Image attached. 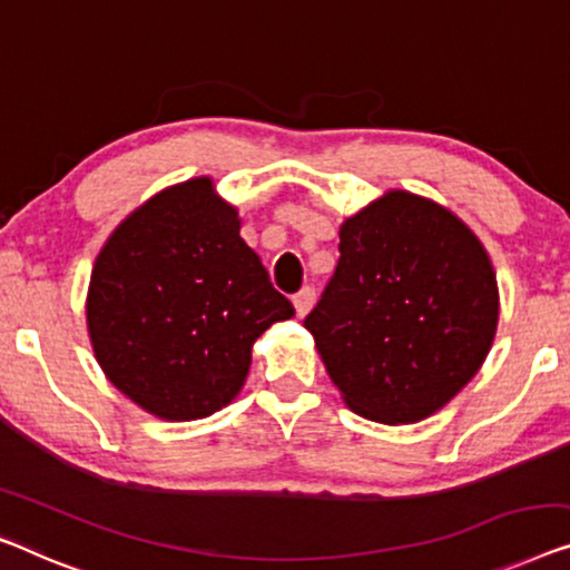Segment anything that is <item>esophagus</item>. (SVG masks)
I'll return each instance as SVG.
<instances>
[{"instance_id":"34e87169","label":"esophagus","mask_w":570,"mask_h":570,"mask_svg":"<svg viewBox=\"0 0 570 570\" xmlns=\"http://www.w3.org/2000/svg\"><path fill=\"white\" fill-rule=\"evenodd\" d=\"M293 303H295V311H298V316L303 318L305 313H308V311L313 308V303H316V291H313L311 285H305L303 291H301L298 295H295Z\"/></svg>"}]
</instances>
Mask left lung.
<instances>
[{
	"mask_svg": "<svg viewBox=\"0 0 570 570\" xmlns=\"http://www.w3.org/2000/svg\"><path fill=\"white\" fill-rule=\"evenodd\" d=\"M340 254L303 326L354 414L422 422L473 381L497 336L489 254L455 213L406 189L346 218Z\"/></svg>",
	"mask_w": 570,
	"mask_h": 570,
	"instance_id": "obj_1",
	"label": "left lung"
}]
</instances>
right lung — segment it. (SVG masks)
<instances>
[{
    "instance_id": "add662e5",
    "label": "right lung",
    "mask_w": 570,
    "mask_h": 570,
    "mask_svg": "<svg viewBox=\"0 0 570 570\" xmlns=\"http://www.w3.org/2000/svg\"><path fill=\"white\" fill-rule=\"evenodd\" d=\"M210 177L161 189L97 254L87 328L110 383L148 414L193 422L242 391L252 346L295 316Z\"/></svg>"
}]
</instances>
